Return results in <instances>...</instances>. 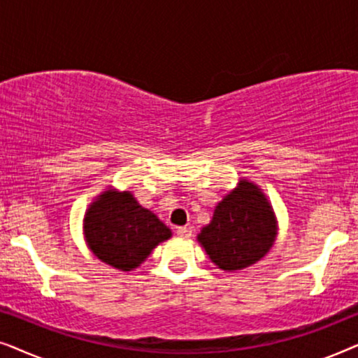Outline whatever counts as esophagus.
Listing matches in <instances>:
<instances>
[{
  "mask_svg": "<svg viewBox=\"0 0 358 358\" xmlns=\"http://www.w3.org/2000/svg\"><path fill=\"white\" fill-rule=\"evenodd\" d=\"M178 236L179 238H182V239H187V238H190L192 236V231H190V228H185V227H180V228H178Z\"/></svg>",
  "mask_w": 358,
  "mask_h": 358,
  "instance_id": "obj_1",
  "label": "esophagus"
}]
</instances>
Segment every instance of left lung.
<instances>
[{
	"instance_id": "obj_1",
	"label": "left lung",
	"mask_w": 358,
	"mask_h": 358,
	"mask_svg": "<svg viewBox=\"0 0 358 358\" xmlns=\"http://www.w3.org/2000/svg\"><path fill=\"white\" fill-rule=\"evenodd\" d=\"M277 236L275 213L256 184L243 179L215 207L197 241L215 266L241 271L266 256Z\"/></svg>"
}]
</instances>
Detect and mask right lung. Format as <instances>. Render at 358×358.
<instances>
[{
    "label": "right lung",
    "instance_id": "right-lung-1",
    "mask_svg": "<svg viewBox=\"0 0 358 358\" xmlns=\"http://www.w3.org/2000/svg\"><path fill=\"white\" fill-rule=\"evenodd\" d=\"M83 228L92 254L124 272L138 267L159 243L171 238V229L129 190L102 192L86 210Z\"/></svg>",
    "mask_w": 358,
    "mask_h": 358
}]
</instances>
